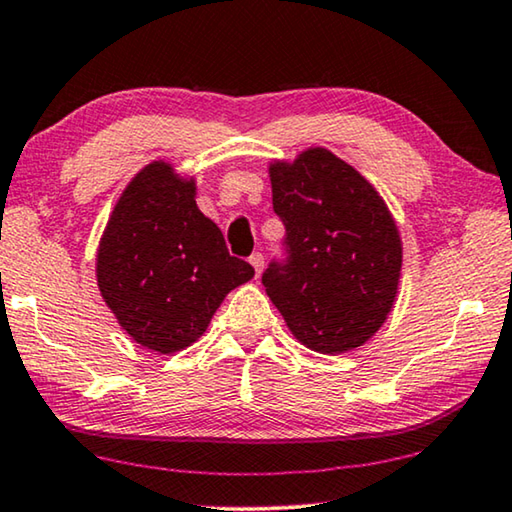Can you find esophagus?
<instances>
[{
	"mask_svg": "<svg viewBox=\"0 0 512 512\" xmlns=\"http://www.w3.org/2000/svg\"><path fill=\"white\" fill-rule=\"evenodd\" d=\"M249 263H251V267H254V272H256V277L258 274H261V270H263V263H265V258H263V254H251L249 256Z\"/></svg>",
	"mask_w": 512,
	"mask_h": 512,
	"instance_id": "obj_1",
	"label": "esophagus"
}]
</instances>
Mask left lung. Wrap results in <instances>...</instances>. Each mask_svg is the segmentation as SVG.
<instances>
[{"instance_id": "obj_1", "label": "left lung", "mask_w": 512, "mask_h": 512, "mask_svg": "<svg viewBox=\"0 0 512 512\" xmlns=\"http://www.w3.org/2000/svg\"><path fill=\"white\" fill-rule=\"evenodd\" d=\"M270 183L288 258L263 272L267 297L306 348L322 355L359 348L398 293L403 242L387 203L320 146L270 164Z\"/></svg>"}]
</instances>
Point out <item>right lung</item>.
Here are the masks:
<instances>
[{
	"mask_svg": "<svg viewBox=\"0 0 512 512\" xmlns=\"http://www.w3.org/2000/svg\"><path fill=\"white\" fill-rule=\"evenodd\" d=\"M194 199V178L169 162L146 164L116 201L98 245L102 300L132 341L160 355L192 345L224 297L254 277Z\"/></svg>",
	"mask_w": 512,
	"mask_h": 512,
	"instance_id": "add662e5",
	"label": "right lung"
}]
</instances>
